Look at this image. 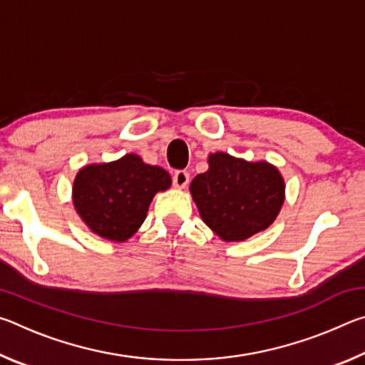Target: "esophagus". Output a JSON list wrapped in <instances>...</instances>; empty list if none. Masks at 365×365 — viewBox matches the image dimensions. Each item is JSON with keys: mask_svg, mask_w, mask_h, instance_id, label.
Wrapping results in <instances>:
<instances>
[{"mask_svg": "<svg viewBox=\"0 0 365 365\" xmlns=\"http://www.w3.org/2000/svg\"><path fill=\"white\" fill-rule=\"evenodd\" d=\"M190 182V174L187 170H177L174 174V187L175 188H185Z\"/></svg>", "mask_w": 365, "mask_h": 365, "instance_id": "1", "label": "esophagus"}]
</instances>
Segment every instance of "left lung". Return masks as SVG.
Returning a JSON list of instances; mask_svg holds the SVG:
<instances>
[{
    "label": "left lung",
    "mask_w": 365,
    "mask_h": 365,
    "mask_svg": "<svg viewBox=\"0 0 365 365\" xmlns=\"http://www.w3.org/2000/svg\"><path fill=\"white\" fill-rule=\"evenodd\" d=\"M209 169L190 183L205 224L227 243L245 242L267 230L285 202V180L267 160L211 153Z\"/></svg>",
    "instance_id": "left-lung-1"
}]
</instances>
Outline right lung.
<instances>
[{"instance_id":"obj_1","label":"right lung","mask_w":365,"mask_h":365,"mask_svg":"<svg viewBox=\"0 0 365 365\" xmlns=\"http://www.w3.org/2000/svg\"><path fill=\"white\" fill-rule=\"evenodd\" d=\"M170 185L168 170L128 153L110 163L83 165L73 178L72 202L95 235L123 243L145 222L153 197Z\"/></svg>"}]
</instances>
